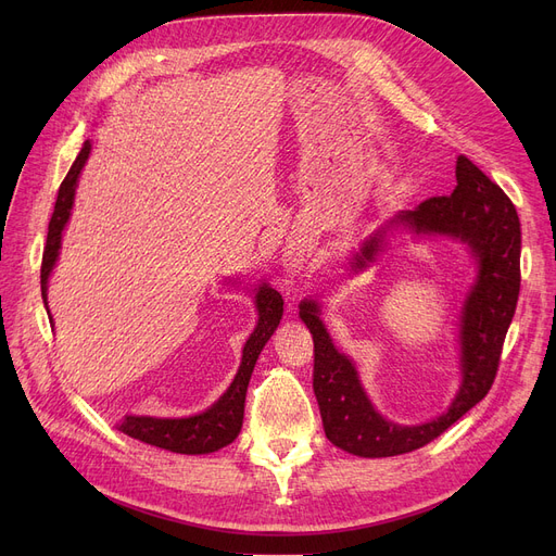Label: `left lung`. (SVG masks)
Returning a JSON list of instances; mask_svg holds the SVG:
<instances>
[{
    "mask_svg": "<svg viewBox=\"0 0 556 556\" xmlns=\"http://www.w3.org/2000/svg\"><path fill=\"white\" fill-rule=\"evenodd\" d=\"M457 187L451 195L424 200L392 223L417 233H446L469 245L478 277L459 317L462 386L448 413L421 426H399L383 419L367 399L354 363L333 346L315 302L300 304V317L313 336V392L327 440L361 457H392L417 451L448 430L480 403L493 386L507 329L520 293V220L505 191L469 160L455 164ZM381 233L365 241L356 268L374 258Z\"/></svg>",
    "mask_w": 556,
    "mask_h": 556,
    "instance_id": "left-lung-1",
    "label": "left lung"
}]
</instances>
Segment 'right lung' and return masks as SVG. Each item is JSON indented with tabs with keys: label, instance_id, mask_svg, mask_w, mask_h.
I'll list each match as a JSON object with an SVG mask.
<instances>
[{
	"label": "right lung",
	"instance_id": "1",
	"mask_svg": "<svg viewBox=\"0 0 556 556\" xmlns=\"http://www.w3.org/2000/svg\"><path fill=\"white\" fill-rule=\"evenodd\" d=\"M92 143L85 141L83 149L72 164L70 173L65 175V180L58 189L55 198V207L49 220V231H47V245L42 254V268H40V286H42V300L47 306V281L49 275L55 266L58 250H61V239H63V229L70 220L72 214V204H74V193H76V182L78 175L90 157ZM254 304L258 311V323L252 336L248 338L243 346V358L239 374L233 376V381L229 390L210 407L200 415L185 417V419H157V417H126L119 424V430L132 440H139L143 444H151L170 453H182V455H204V453H214L227 444L237 440L241 426H243V407H245V392L252 369L256 365V358L261 354V349L266 346L275 329L279 327V319L283 315V300L277 293L275 288L268 283H263L256 288Z\"/></svg>",
	"mask_w": 556,
	"mask_h": 556
}]
</instances>
